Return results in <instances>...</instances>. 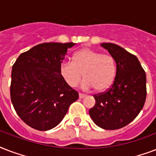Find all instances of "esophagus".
Returning <instances> with one entry per match:
<instances>
[{
    "mask_svg": "<svg viewBox=\"0 0 156 156\" xmlns=\"http://www.w3.org/2000/svg\"><path fill=\"white\" fill-rule=\"evenodd\" d=\"M78 96H79V99H83V98H85L86 95H83V94H81V93H79V95H78Z\"/></svg>",
    "mask_w": 156,
    "mask_h": 156,
    "instance_id": "esophagus-1",
    "label": "esophagus"
}]
</instances>
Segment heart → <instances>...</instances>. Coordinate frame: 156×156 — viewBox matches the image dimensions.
Here are the masks:
<instances>
[{"instance_id":"1","label":"heart","mask_w":156,"mask_h":156,"mask_svg":"<svg viewBox=\"0 0 156 156\" xmlns=\"http://www.w3.org/2000/svg\"><path fill=\"white\" fill-rule=\"evenodd\" d=\"M116 72L113 56L90 48L81 49L73 55V62L64 61L60 66L61 75L70 87L78 85L83 75V88H94L96 92L105 91L111 87Z\"/></svg>"}]
</instances>
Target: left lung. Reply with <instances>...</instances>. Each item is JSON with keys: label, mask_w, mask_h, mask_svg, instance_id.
I'll use <instances>...</instances> for the list:
<instances>
[{"label": "left lung", "mask_w": 156, "mask_h": 156, "mask_svg": "<svg viewBox=\"0 0 156 156\" xmlns=\"http://www.w3.org/2000/svg\"><path fill=\"white\" fill-rule=\"evenodd\" d=\"M100 46L115 59L116 77L106 92L94 96L89 110L94 123L104 129H117L129 124L143 109L147 96V78L138 59L112 43Z\"/></svg>", "instance_id": "left-lung-1"}]
</instances>
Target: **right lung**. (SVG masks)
I'll use <instances>...</instances> for the list:
<instances>
[{
  "instance_id": "add662e5",
  "label": "right lung",
  "mask_w": 156,
  "mask_h": 156,
  "mask_svg": "<svg viewBox=\"0 0 156 156\" xmlns=\"http://www.w3.org/2000/svg\"><path fill=\"white\" fill-rule=\"evenodd\" d=\"M74 43H44L22 53L11 73V101L22 120L31 128L46 131L56 127L78 99L66 84L60 66Z\"/></svg>"
}]
</instances>
